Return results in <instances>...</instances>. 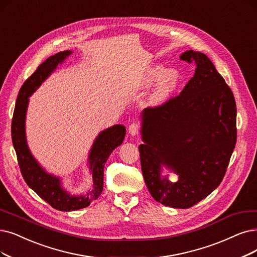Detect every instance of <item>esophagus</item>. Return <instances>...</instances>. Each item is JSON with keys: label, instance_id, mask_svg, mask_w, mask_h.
I'll return each instance as SVG.
<instances>
[{"label": "esophagus", "instance_id": "34e87169", "mask_svg": "<svg viewBox=\"0 0 257 257\" xmlns=\"http://www.w3.org/2000/svg\"><path fill=\"white\" fill-rule=\"evenodd\" d=\"M140 130V125L136 122H133L132 124H130L128 126V133L131 136H136L138 134V132Z\"/></svg>", "mask_w": 257, "mask_h": 257}]
</instances>
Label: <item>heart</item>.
I'll return each instance as SVG.
<instances>
[{"instance_id":"obj_1","label":"heart","mask_w":257,"mask_h":257,"mask_svg":"<svg viewBox=\"0 0 257 257\" xmlns=\"http://www.w3.org/2000/svg\"><path fill=\"white\" fill-rule=\"evenodd\" d=\"M181 79L180 71L176 68L163 69L161 65L153 66L142 80V87L149 88L157 80V85L150 97L153 105H161L171 98L172 94L177 88Z\"/></svg>"}]
</instances>
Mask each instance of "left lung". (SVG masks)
I'll return each instance as SVG.
<instances>
[{
	"label": "left lung",
	"mask_w": 257,
	"mask_h": 257,
	"mask_svg": "<svg viewBox=\"0 0 257 257\" xmlns=\"http://www.w3.org/2000/svg\"><path fill=\"white\" fill-rule=\"evenodd\" d=\"M194 62V77L179 96L140 114L141 170L156 201L188 209L216 189L227 171L236 143V103L231 88L202 53L180 56ZM174 171L172 183L162 175Z\"/></svg>",
	"instance_id": "8db88e82"
}]
</instances>
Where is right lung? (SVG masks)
<instances>
[{
    "mask_svg": "<svg viewBox=\"0 0 257 257\" xmlns=\"http://www.w3.org/2000/svg\"><path fill=\"white\" fill-rule=\"evenodd\" d=\"M70 55L71 50H64L49 57L24 82L17 98L12 123L14 148L17 153L20 170L27 186L51 207L64 212L86 208L91 201L100 196L103 190L104 164L110 153L122 145L126 133L124 125L115 124L100 132L96 137L87 158V166L93 177V183L86 194L71 195L68 193L63 187L62 178L48 173L35 158L28 148L25 130L29 97L54 73L58 65L62 64Z\"/></svg>",
    "mask_w": 257,
    "mask_h": 257,
    "instance_id": "right-lung-1",
    "label": "right lung"
}]
</instances>
